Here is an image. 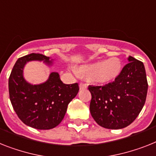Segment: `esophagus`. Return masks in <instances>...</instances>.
I'll use <instances>...</instances> for the list:
<instances>
[{
    "instance_id": "1",
    "label": "esophagus",
    "mask_w": 156,
    "mask_h": 156,
    "mask_svg": "<svg viewBox=\"0 0 156 156\" xmlns=\"http://www.w3.org/2000/svg\"><path fill=\"white\" fill-rule=\"evenodd\" d=\"M87 83H83V82H81V83H80V90L85 89V88H87Z\"/></svg>"
}]
</instances>
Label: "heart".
<instances>
[{
  "label": "heart",
  "instance_id": "1",
  "mask_svg": "<svg viewBox=\"0 0 156 156\" xmlns=\"http://www.w3.org/2000/svg\"><path fill=\"white\" fill-rule=\"evenodd\" d=\"M121 69V61L118 58L112 57L107 60L81 65L77 69V73L81 76L90 79L93 82L107 84L113 82L119 76Z\"/></svg>",
  "mask_w": 156,
  "mask_h": 156
}]
</instances>
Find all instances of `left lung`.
<instances>
[{
    "instance_id": "left-lung-1",
    "label": "left lung",
    "mask_w": 156,
    "mask_h": 156,
    "mask_svg": "<svg viewBox=\"0 0 156 156\" xmlns=\"http://www.w3.org/2000/svg\"><path fill=\"white\" fill-rule=\"evenodd\" d=\"M112 83L88 86L92 94L90 112L99 125L121 129L136 119L146 101L147 80L143 62L132 56Z\"/></svg>"
}]
</instances>
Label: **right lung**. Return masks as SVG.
Wrapping results in <instances>:
<instances>
[{"instance_id":"1","label":"right lung","mask_w":156,"mask_h":156,"mask_svg":"<svg viewBox=\"0 0 156 156\" xmlns=\"http://www.w3.org/2000/svg\"><path fill=\"white\" fill-rule=\"evenodd\" d=\"M31 60H44L52 64L48 56L40 53L19 58L9 78L10 101L24 124L39 130L52 129L64 119L68 105L79 92V85L65 84L57 73H51L48 80L41 84L28 83L23 76V69Z\"/></svg>"}]
</instances>
